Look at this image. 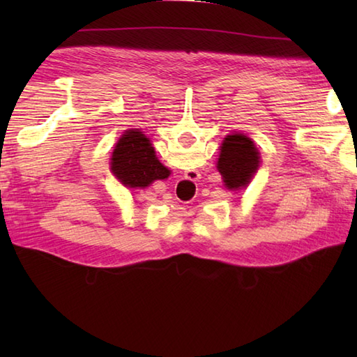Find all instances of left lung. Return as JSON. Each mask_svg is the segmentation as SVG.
I'll use <instances>...</instances> for the list:
<instances>
[{
  "mask_svg": "<svg viewBox=\"0 0 357 357\" xmlns=\"http://www.w3.org/2000/svg\"><path fill=\"white\" fill-rule=\"evenodd\" d=\"M261 156L255 142L244 133H233L224 139L218 158V170L222 174L224 185L239 190L248 185L259 169Z\"/></svg>",
  "mask_w": 357,
  "mask_h": 357,
  "instance_id": "8db88e82",
  "label": "left lung"
}]
</instances>
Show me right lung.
<instances>
[{"label":"right lung","mask_w":357,"mask_h":357,"mask_svg":"<svg viewBox=\"0 0 357 357\" xmlns=\"http://www.w3.org/2000/svg\"><path fill=\"white\" fill-rule=\"evenodd\" d=\"M110 169L121 184L128 188L149 187L153 181L170 176L155 155V147L138 128L126 130L110 158Z\"/></svg>","instance_id":"right-lung-1"}]
</instances>
